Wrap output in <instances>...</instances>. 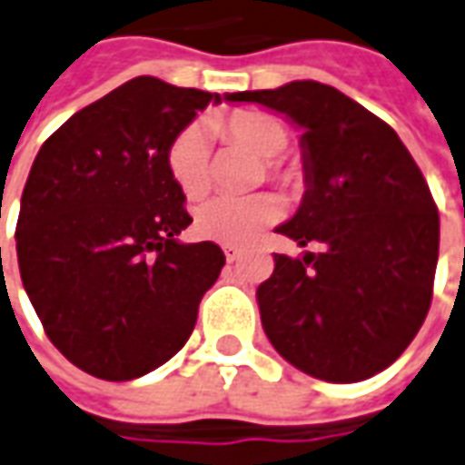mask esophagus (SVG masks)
I'll use <instances>...</instances> for the list:
<instances>
[{
	"instance_id": "obj_1",
	"label": "esophagus",
	"mask_w": 465,
	"mask_h": 465,
	"mask_svg": "<svg viewBox=\"0 0 465 465\" xmlns=\"http://www.w3.org/2000/svg\"><path fill=\"white\" fill-rule=\"evenodd\" d=\"M223 251H225V258H227V263H235V261H238L240 258V248L238 245H225V248H223Z\"/></svg>"
}]
</instances>
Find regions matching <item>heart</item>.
Returning a JSON list of instances; mask_svg holds the SVG:
<instances>
[{
    "label": "heart",
    "mask_w": 465,
    "mask_h": 465,
    "mask_svg": "<svg viewBox=\"0 0 465 465\" xmlns=\"http://www.w3.org/2000/svg\"><path fill=\"white\" fill-rule=\"evenodd\" d=\"M214 129L227 141L238 143L263 159H273L288 146V129L283 121L261 111H235L214 118ZM166 164L179 190L187 197H200L210 187V146L204 129L190 124L179 131L166 149ZM268 174L288 182V174L268 162ZM283 213V204L273 194H252V197H230L217 194L204 200L194 210V230L204 240L225 242V245H248L273 225Z\"/></svg>",
    "instance_id": "b5f03b06"
}]
</instances>
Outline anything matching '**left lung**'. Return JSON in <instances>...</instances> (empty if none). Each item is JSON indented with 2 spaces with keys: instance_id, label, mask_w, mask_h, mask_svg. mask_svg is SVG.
Returning a JSON list of instances; mask_svg holds the SVG:
<instances>
[{
  "instance_id": "1",
  "label": "left lung",
  "mask_w": 465,
  "mask_h": 465,
  "mask_svg": "<svg viewBox=\"0 0 465 465\" xmlns=\"http://www.w3.org/2000/svg\"><path fill=\"white\" fill-rule=\"evenodd\" d=\"M288 116L303 134L306 192L275 232L322 252H275L258 286L275 351L326 382L387 370L415 339L433 299L440 220L420 166L382 118L331 85L293 80L230 93Z\"/></svg>"
}]
</instances>
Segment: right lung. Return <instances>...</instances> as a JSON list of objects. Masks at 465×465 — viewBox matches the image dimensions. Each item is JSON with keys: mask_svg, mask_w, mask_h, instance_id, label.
Returning a JSON list of instances; mask_svg holds the SVG:
<instances>
[{"mask_svg": "<svg viewBox=\"0 0 465 465\" xmlns=\"http://www.w3.org/2000/svg\"><path fill=\"white\" fill-rule=\"evenodd\" d=\"M230 93L139 75L80 108L45 141L22 192V286L63 357L126 382L190 339L225 252L179 242L190 225L166 149L207 104Z\"/></svg>", "mask_w": 465, "mask_h": 465, "instance_id": "add662e5", "label": "right lung"}]
</instances>
